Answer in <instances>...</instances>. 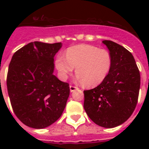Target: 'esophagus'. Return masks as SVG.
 Listing matches in <instances>:
<instances>
[{
    "instance_id": "34e87169",
    "label": "esophagus",
    "mask_w": 149,
    "mask_h": 149,
    "mask_svg": "<svg viewBox=\"0 0 149 149\" xmlns=\"http://www.w3.org/2000/svg\"><path fill=\"white\" fill-rule=\"evenodd\" d=\"M69 88H70V91H71V92H74V91H75L76 89H78V88H77V86H72V85H70V86H69Z\"/></svg>"
}]
</instances>
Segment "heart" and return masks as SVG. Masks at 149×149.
I'll use <instances>...</instances> for the list:
<instances>
[{"instance_id":"heart-1","label":"heart","mask_w":149,"mask_h":149,"mask_svg":"<svg viewBox=\"0 0 149 149\" xmlns=\"http://www.w3.org/2000/svg\"><path fill=\"white\" fill-rule=\"evenodd\" d=\"M55 65L59 76L63 81L76 68V79L84 83L88 87L98 86L108 75L112 66V57L110 52L104 48L90 45H77L68 48L65 57L58 56Z\"/></svg>"}]
</instances>
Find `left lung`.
Returning <instances> with one entry per match:
<instances>
[{
  "label": "left lung",
  "instance_id": "obj_1",
  "mask_svg": "<svg viewBox=\"0 0 149 149\" xmlns=\"http://www.w3.org/2000/svg\"><path fill=\"white\" fill-rule=\"evenodd\" d=\"M102 42L112 57L108 75L97 87L84 91V107L93 122L112 128L127 121L138 101L140 74L132 54L110 40Z\"/></svg>",
  "mask_w": 149,
  "mask_h": 149
}]
</instances>
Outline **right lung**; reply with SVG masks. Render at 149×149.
<instances>
[{"label": "right lung", "instance_id": "add662e5", "mask_svg": "<svg viewBox=\"0 0 149 149\" xmlns=\"http://www.w3.org/2000/svg\"><path fill=\"white\" fill-rule=\"evenodd\" d=\"M62 43L33 42L13 54L6 79L12 107L23 124L42 129L61 116L69 85L54 75V56Z\"/></svg>", "mask_w": 149, "mask_h": 149}]
</instances>
